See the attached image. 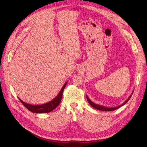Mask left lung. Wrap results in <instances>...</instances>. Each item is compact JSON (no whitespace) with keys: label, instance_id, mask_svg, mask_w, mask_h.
I'll return each instance as SVG.
<instances>
[{"label":"left lung","instance_id":"1","mask_svg":"<svg viewBox=\"0 0 147 147\" xmlns=\"http://www.w3.org/2000/svg\"><path fill=\"white\" fill-rule=\"evenodd\" d=\"M133 93H134V91L132 92V93L131 94V95L129 96V98L126 100V101H125L124 102H123V104H121V105H119V106H117V107H105V106H103V105L96 104H95V103L92 102V101H91V100L89 98V97L87 96V95H86L88 102L89 103V104H90L92 107H94V109H97V110H101V111H113V110H117V109H119V108L121 107V106H123L124 105H125V104L128 102V101L130 99V98H131V96H132Z\"/></svg>","mask_w":147,"mask_h":147}]
</instances>
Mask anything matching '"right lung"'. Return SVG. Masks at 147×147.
Here are the masks:
<instances>
[{
  "label": "right lung",
  "instance_id": "1",
  "mask_svg": "<svg viewBox=\"0 0 147 147\" xmlns=\"http://www.w3.org/2000/svg\"><path fill=\"white\" fill-rule=\"evenodd\" d=\"M67 83V82L64 84V86L61 88L60 92H59V94L57 95V96L53 99H52V101L47 103H45L41 105H32V104H27L26 102L22 101L20 98H18L20 99V101H21V102L24 105V106L26 108V109H27L31 112L34 113H49L53 111L55 109H56V108L60 104L62 96H63V91Z\"/></svg>",
  "mask_w": 147,
  "mask_h": 147
}]
</instances>
